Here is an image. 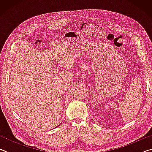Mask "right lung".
<instances>
[{"label":"right lung","instance_id":"obj_1","mask_svg":"<svg viewBox=\"0 0 152 152\" xmlns=\"http://www.w3.org/2000/svg\"><path fill=\"white\" fill-rule=\"evenodd\" d=\"M59 125H58V126H57V127H58V126H59ZM56 127L55 128H56V127Z\"/></svg>","mask_w":152,"mask_h":152}]
</instances>
